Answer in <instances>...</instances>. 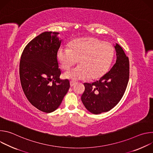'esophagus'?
I'll return each instance as SVG.
<instances>
[{
	"mask_svg": "<svg viewBox=\"0 0 153 153\" xmlns=\"http://www.w3.org/2000/svg\"><path fill=\"white\" fill-rule=\"evenodd\" d=\"M76 84V82H74V81H70V86L71 87L74 86Z\"/></svg>",
	"mask_w": 153,
	"mask_h": 153,
	"instance_id": "obj_1",
	"label": "esophagus"
}]
</instances>
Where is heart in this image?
<instances>
[{
    "label": "heart",
    "mask_w": 153,
    "mask_h": 153,
    "mask_svg": "<svg viewBox=\"0 0 153 153\" xmlns=\"http://www.w3.org/2000/svg\"><path fill=\"white\" fill-rule=\"evenodd\" d=\"M114 54V48L110 42L85 37L74 40L69 48L60 47L57 57L64 70L70 69L79 59V65L63 74L65 79L76 81L95 79L105 74L111 66Z\"/></svg>",
    "instance_id": "heart-1"
}]
</instances>
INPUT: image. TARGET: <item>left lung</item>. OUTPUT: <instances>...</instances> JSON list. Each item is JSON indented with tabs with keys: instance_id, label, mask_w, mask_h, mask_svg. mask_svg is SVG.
Masks as SVG:
<instances>
[{
	"instance_id": "obj_1",
	"label": "left lung",
	"mask_w": 153,
	"mask_h": 153,
	"mask_svg": "<svg viewBox=\"0 0 153 153\" xmlns=\"http://www.w3.org/2000/svg\"><path fill=\"white\" fill-rule=\"evenodd\" d=\"M116 61L113 67L98 80L85 83L81 100L87 110L94 114L111 110L121 100L128 85L129 59L122 48L114 45Z\"/></svg>"
}]
</instances>
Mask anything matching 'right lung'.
Returning a JSON list of instances; mask_svg holds the SVG:
<instances>
[{
	"mask_svg": "<svg viewBox=\"0 0 153 153\" xmlns=\"http://www.w3.org/2000/svg\"><path fill=\"white\" fill-rule=\"evenodd\" d=\"M58 34L46 31L36 37L25 47L20 62L25 95L32 105L47 113L57 110L70 86L68 79H60L57 54L62 40Z\"/></svg>",
	"mask_w": 153,
	"mask_h": 153,
	"instance_id": "right-lung-1",
	"label": "right lung"
}]
</instances>
